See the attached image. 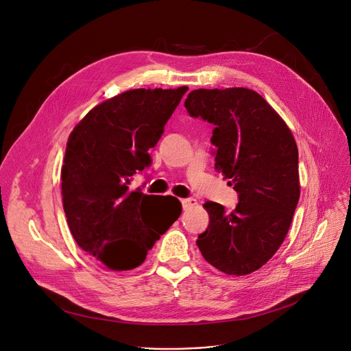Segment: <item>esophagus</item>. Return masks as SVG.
Wrapping results in <instances>:
<instances>
[{"instance_id":"esophagus-1","label":"esophagus","mask_w":351,"mask_h":351,"mask_svg":"<svg viewBox=\"0 0 351 351\" xmlns=\"http://www.w3.org/2000/svg\"><path fill=\"white\" fill-rule=\"evenodd\" d=\"M196 204H197V200H196V199H192V197L182 199V206H183L184 210H187V208H190V207H195Z\"/></svg>"}]
</instances>
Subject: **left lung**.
<instances>
[{"label":"left lung","instance_id":"1","mask_svg":"<svg viewBox=\"0 0 351 351\" xmlns=\"http://www.w3.org/2000/svg\"><path fill=\"white\" fill-rule=\"evenodd\" d=\"M184 108L214 124V168L239 197L231 213L214 202L203 204L210 222L196 243L219 271L249 274L271 259L290 230L300 199L295 140L265 98L247 88L195 89Z\"/></svg>","mask_w":351,"mask_h":351}]
</instances>
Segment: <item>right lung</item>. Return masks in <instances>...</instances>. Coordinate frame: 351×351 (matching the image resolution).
<instances>
[{
	"label": "right lung",
	"mask_w": 351,
	"mask_h": 351,
	"mask_svg": "<svg viewBox=\"0 0 351 351\" xmlns=\"http://www.w3.org/2000/svg\"><path fill=\"white\" fill-rule=\"evenodd\" d=\"M187 89L123 92L88 112L70 134L61 168L62 207L78 246L110 270L140 266L182 213L172 196H165L171 206L152 211L156 197L129 184L151 165L148 151Z\"/></svg>",
	"instance_id": "add662e5"
}]
</instances>
